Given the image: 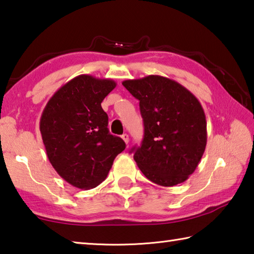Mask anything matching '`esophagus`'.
<instances>
[{
  "label": "esophagus",
  "instance_id": "obj_1",
  "mask_svg": "<svg viewBox=\"0 0 254 254\" xmlns=\"http://www.w3.org/2000/svg\"><path fill=\"white\" fill-rule=\"evenodd\" d=\"M121 137H122V140L126 142V144H128V135L127 134V133H124Z\"/></svg>",
  "mask_w": 254,
  "mask_h": 254
}]
</instances>
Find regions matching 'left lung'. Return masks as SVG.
Here are the masks:
<instances>
[{
    "label": "left lung",
    "instance_id": "8db88e82",
    "mask_svg": "<svg viewBox=\"0 0 254 254\" xmlns=\"http://www.w3.org/2000/svg\"><path fill=\"white\" fill-rule=\"evenodd\" d=\"M122 84L140 101L144 123L141 146L131 150L137 167L159 186L184 182L195 171L206 146V120L199 100L177 81L161 75Z\"/></svg>",
    "mask_w": 254,
    "mask_h": 254
}]
</instances>
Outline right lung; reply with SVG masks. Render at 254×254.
Returning <instances> with one entry per match:
<instances>
[{
    "mask_svg": "<svg viewBox=\"0 0 254 254\" xmlns=\"http://www.w3.org/2000/svg\"><path fill=\"white\" fill-rule=\"evenodd\" d=\"M117 86L111 79L81 74L52 95L41 115L40 131L50 163L71 186L95 188L126 149L110 134L108 114L101 103Z\"/></svg>",
    "mask_w": 254,
    "mask_h": 254,
    "instance_id": "add662e5",
    "label": "right lung"
}]
</instances>
